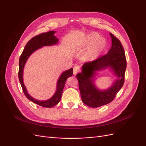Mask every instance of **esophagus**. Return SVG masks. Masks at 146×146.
<instances>
[{
    "label": "esophagus",
    "instance_id": "1",
    "mask_svg": "<svg viewBox=\"0 0 146 146\" xmlns=\"http://www.w3.org/2000/svg\"><path fill=\"white\" fill-rule=\"evenodd\" d=\"M80 67L79 66H76L74 67V74L76 75L78 72H80Z\"/></svg>",
    "mask_w": 146,
    "mask_h": 146
}]
</instances>
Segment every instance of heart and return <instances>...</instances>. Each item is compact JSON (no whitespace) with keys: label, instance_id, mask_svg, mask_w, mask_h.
I'll list each match as a JSON object with an SVG mask.
<instances>
[{"label":"heart","instance_id":"b5f03b06","mask_svg":"<svg viewBox=\"0 0 146 146\" xmlns=\"http://www.w3.org/2000/svg\"><path fill=\"white\" fill-rule=\"evenodd\" d=\"M86 46L90 47L88 56L91 59L96 58L102 52L106 46V41L96 33H92L88 35L86 40Z\"/></svg>","mask_w":146,"mask_h":146}]
</instances>
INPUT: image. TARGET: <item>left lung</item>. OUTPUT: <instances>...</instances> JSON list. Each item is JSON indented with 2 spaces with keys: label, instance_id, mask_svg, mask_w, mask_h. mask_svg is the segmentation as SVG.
<instances>
[{
  "label": "left lung",
  "instance_id": "left-lung-1",
  "mask_svg": "<svg viewBox=\"0 0 146 146\" xmlns=\"http://www.w3.org/2000/svg\"><path fill=\"white\" fill-rule=\"evenodd\" d=\"M110 35L112 46L107 54L84 63L82 72L76 75L83 102L92 108L99 107L111 102L124 83L127 67L125 51L120 41L112 33H110ZM107 67L111 68L118 79L109 89L100 91L95 87L92 78L96 71Z\"/></svg>",
  "mask_w": 146,
  "mask_h": 146
}]
</instances>
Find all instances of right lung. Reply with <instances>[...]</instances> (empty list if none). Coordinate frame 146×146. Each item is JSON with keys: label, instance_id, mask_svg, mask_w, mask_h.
<instances>
[{"label": "right lung", "instance_id": "1", "mask_svg": "<svg viewBox=\"0 0 146 146\" xmlns=\"http://www.w3.org/2000/svg\"><path fill=\"white\" fill-rule=\"evenodd\" d=\"M55 33V31H50V32L47 33L39 34L37 36L32 38L26 44L23 53L20 56L19 61V80L26 98L33 102V103L46 108H51L58 104L61 98V95H62L66 81L68 77L72 76L73 68H70V69L66 70V71L61 74L60 78H58V82H57L56 91L55 94L50 99L44 101L38 100L33 98L32 96H30L23 82V70L26 61H27L29 57L33 52L43 46H52L58 43V39L54 35Z\"/></svg>", "mask_w": 146, "mask_h": 146}]
</instances>
